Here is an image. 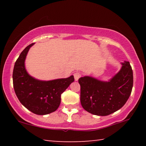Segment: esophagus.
Here are the masks:
<instances>
[{"instance_id": "1", "label": "esophagus", "mask_w": 146, "mask_h": 146, "mask_svg": "<svg viewBox=\"0 0 146 146\" xmlns=\"http://www.w3.org/2000/svg\"><path fill=\"white\" fill-rule=\"evenodd\" d=\"M81 76H82V74H81L80 72H76L74 73V77H75V80H78L79 78L81 77Z\"/></svg>"}]
</instances>
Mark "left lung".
<instances>
[{
  "instance_id": "obj_1",
  "label": "left lung",
  "mask_w": 146,
  "mask_h": 146,
  "mask_svg": "<svg viewBox=\"0 0 146 146\" xmlns=\"http://www.w3.org/2000/svg\"><path fill=\"white\" fill-rule=\"evenodd\" d=\"M122 64L119 72L110 82L88 76L78 79L80 102L86 111L95 115L107 116L125 104L132 91L133 75L129 62Z\"/></svg>"
}]
</instances>
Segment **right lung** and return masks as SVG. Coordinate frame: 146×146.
<instances>
[{"label": "right lung", "mask_w": 146, "mask_h": 146, "mask_svg": "<svg viewBox=\"0 0 146 146\" xmlns=\"http://www.w3.org/2000/svg\"><path fill=\"white\" fill-rule=\"evenodd\" d=\"M29 44L22 51L15 63L13 83L17 98L24 107L32 113L39 115L55 111L59 107L61 95L73 82L74 76L50 81L36 80L28 75L24 66Z\"/></svg>", "instance_id": "1"}]
</instances>
